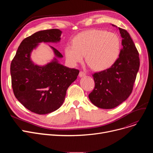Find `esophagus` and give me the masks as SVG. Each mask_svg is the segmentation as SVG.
<instances>
[{"label":"esophagus","instance_id":"esophagus-1","mask_svg":"<svg viewBox=\"0 0 153 153\" xmlns=\"http://www.w3.org/2000/svg\"><path fill=\"white\" fill-rule=\"evenodd\" d=\"M85 76V72H84V71H81L79 72V77H84V76Z\"/></svg>","mask_w":153,"mask_h":153}]
</instances>
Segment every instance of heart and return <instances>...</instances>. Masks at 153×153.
Here are the masks:
<instances>
[{
  "mask_svg": "<svg viewBox=\"0 0 153 153\" xmlns=\"http://www.w3.org/2000/svg\"><path fill=\"white\" fill-rule=\"evenodd\" d=\"M121 51L119 36L105 30L92 29L77 35L72 45L64 48L67 61L75 66L83 61L95 71H103L110 68L118 59Z\"/></svg>",
  "mask_w": 153,
  "mask_h": 153,
  "instance_id": "obj_1",
  "label": "heart"
}]
</instances>
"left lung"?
Here are the masks:
<instances>
[{
	"label": "left lung",
	"instance_id": "obj_1",
	"mask_svg": "<svg viewBox=\"0 0 153 153\" xmlns=\"http://www.w3.org/2000/svg\"><path fill=\"white\" fill-rule=\"evenodd\" d=\"M118 29L123 48L118 59L110 68L92 74L95 87L89 98L100 108H114L128 98L140 68L139 53L130 34L125 29Z\"/></svg>",
	"mask_w": 153,
	"mask_h": 153
}]
</instances>
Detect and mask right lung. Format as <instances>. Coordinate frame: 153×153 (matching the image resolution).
<instances>
[{"label":"right lung","instance_id":"right-lung-1","mask_svg":"<svg viewBox=\"0 0 153 153\" xmlns=\"http://www.w3.org/2000/svg\"><path fill=\"white\" fill-rule=\"evenodd\" d=\"M59 29L42 30L24 39L10 64L12 87L17 99L33 113L44 115L58 109L65 99L66 91L77 79L79 71L64 66L56 58L45 66L32 62L30 53L38 43L57 42ZM56 57L61 53L51 46Z\"/></svg>","mask_w":153,"mask_h":153}]
</instances>
